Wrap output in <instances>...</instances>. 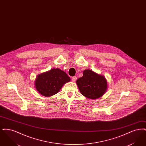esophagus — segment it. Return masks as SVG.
Masks as SVG:
<instances>
[{"label": "esophagus", "mask_w": 146, "mask_h": 146, "mask_svg": "<svg viewBox=\"0 0 146 146\" xmlns=\"http://www.w3.org/2000/svg\"><path fill=\"white\" fill-rule=\"evenodd\" d=\"M72 79L73 82H75L76 81V79H77V77L76 76H73Z\"/></svg>", "instance_id": "1"}]
</instances>
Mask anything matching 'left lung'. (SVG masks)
<instances>
[{"label":"left lung","mask_w":146,"mask_h":146,"mask_svg":"<svg viewBox=\"0 0 146 146\" xmlns=\"http://www.w3.org/2000/svg\"><path fill=\"white\" fill-rule=\"evenodd\" d=\"M76 83L80 93L92 100L102 96L108 89L106 78L90 70H84L83 76L77 79Z\"/></svg>","instance_id":"obj_1"}]
</instances>
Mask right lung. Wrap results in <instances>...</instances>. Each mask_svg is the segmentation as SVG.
<instances>
[{"instance_id": "1", "label": "right lung", "mask_w": 146, "mask_h": 146, "mask_svg": "<svg viewBox=\"0 0 146 146\" xmlns=\"http://www.w3.org/2000/svg\"><path fill=\"white\" fill-rule=\"evenodd\" d=\"M70 78L62 70L53 68L37 76L35 82V89L45 97H50L58 93L64 84Z\"/></svg>"}]
</instances>
